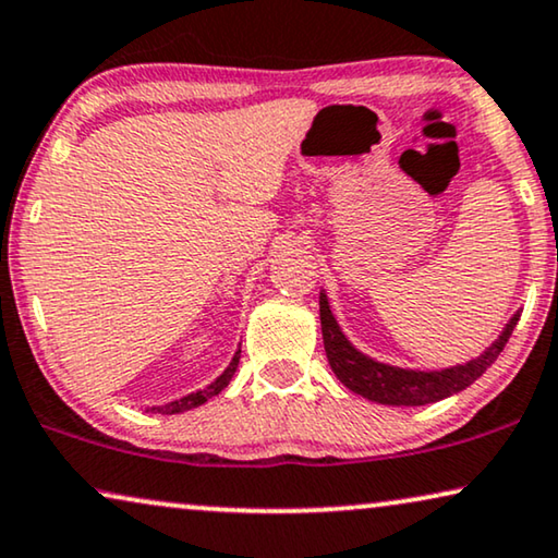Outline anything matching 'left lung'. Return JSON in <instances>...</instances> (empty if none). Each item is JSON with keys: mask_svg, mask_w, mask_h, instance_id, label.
<instances>
[{"mask_svg": "<svg viewBox=\"0 0 558 558\" xmlns=\"http://www.w3.org/2000/svg\"><path fill=\"white\" fill-rule=\"evenodd\" d=\"M519 317L521 314H513L504 335L481 357L465 362V365L440 369V373H415V369L383 365V362L369 360L354 350L344 335L339 332L327 296H319L322 339H325L329 367H332V373L344 387H350L352 392L362 395V398L379 402V405H427V402H438L448 398V395L465 390L468 385H473L498 360Z\"/></svg>", "mask_w": 558, "mask_h": 558, "instance_id": "8db88e82", "label": "left lung"}]
</instances>
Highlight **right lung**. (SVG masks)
I'll return each mask as SVG.
<instances>
[{"label":"right lung","mask_w":558,"mask_h":558,"mask_svg":"<svg viewBox=\"0 0 558 558\" xmlns=\"http://www.w3.org/2000/svg\"><path fill=\"white\" fill-rule=\"evenodd\" d=\"M239 357H241V350L233 354L231 365L223 369V375L216 379V383H211L206 387V390H198V392H191L185 395V398L175 400V402H168V405H160V408H150L153 413H163V415H175V413H183V410H191V408H198L204 405V402L208 398H214V395H219L226 385H229V379L233 377V373H236V365H239Z\"/></svg>","instance_id":"right-lung-1"}]
</instances>
